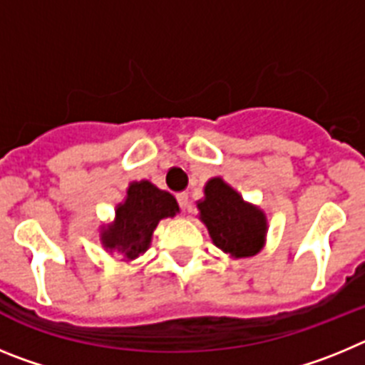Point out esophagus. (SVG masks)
I'll list each match as a JSON object with an SVG mask.
<instances>
[{
    "label": "esophagus",
    "instance_id": "esophagus-1",
    "mask_svg": "<svg viewBox=\"0 0 365 365\" xmlns=\"http://www.w3.org/2000/svg\"><path fill=\"white\" fill-rule=\"evenodd\" d=\"M177 201H179V206H180V208H182V210H185V212L190 210V197H188V193H186V192L179 193V195H177Z\"/></svg>",
    "mask_w": 365,
    "mask_h": 365
}]
</instances>
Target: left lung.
Returning a JSON list of instances; mask_svg holds the SVG:
<instances>
[{
    "mask_svg": "<svg viewBox=\"0 0 365 365\" xmlns=\"http://www.w3.org/2000/svg\"><path fill=\"white\" fill-rule=\"evenodd\" d=\"M197 210L212 243L234 259L256 256L265 247L269 230L265 212L245 201L222 177H212L206 182Z\"/></svg>",
    "mask_w": 365,
    "mask_h": 365,
    "instance_id": "8db88e82",
    "label": "left lung"
}]
</instances>
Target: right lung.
<instances>
[{
  "instance_id": "add662e5",
  "label": "right lung",
  "mask_w": 365,
  "mask_h": 365,
  "mask_svg": "<svg viewBox=\"0 0 365 365\" xmlns=\"http://www.w3.org/2000/svg\"><path fill=\"white\" fill-rule=\"evenodd\" d=\"M177 214L179 205L172 193L146 179L133 180L115 208V219L100 228V243L108 252L122 256V261H133L150 248L159 221Z\"/></svg>"
}]
</instances>
